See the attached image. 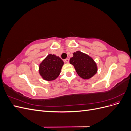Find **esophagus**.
<instances>
[{
	"label": "esophagus",
	"instance_id": "esophagus-1",
	"mask_svg": "<svg viewBox=\"0 0 131 131\" xmlns=\"http://www.w3.org/2000/svg\"><path fill=\"white\" fill-rule=\"evenodd\" d=\"M64 61L66 62V63H69V59L68 58H66L64 59Z\"/></svg>",
	"mask_w": 131,
	"mask_h": 131
}]
</instances>
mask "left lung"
I'll return each instance as SVG.
<instances>
[{
	"label": "left lung",
	"instance_id": "left-lung-1",
	"mask_svg": "<svg viewBox=\"0 0 131 131\" xmlns=\"http://www.w3.org/2000/svg\"><path fill=\"white\" fill-rule=\"evenodd\" d=\"M70 63L74 66L78 74L84 79L92 78L97 72L96 63L89 55L80 51L73 53L70 59Z\"/></svg>",
	"mask_w": 131,
	"mask_h": 131
}]
</instances>
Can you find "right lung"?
Returning a JSON list of instances; mask_svg holds the SVG:
<instances>
[{
  "mask_svg": "<svg viewBox=\"0 0 131 131\" xmlns=\"http://www.w3.org/2000/svg\"><path fill=\"white\" fill-rule=\"evenodd\" d=\"M63 64V61L59 57L50 54L40 63L39 73L44 80H53L60 74Z\"/></svg>",
  "mask_w": 131,
  "mask_h": 131,
  "instance_id": "add662e5",
  "label": "right lung"
}]
</instances>
